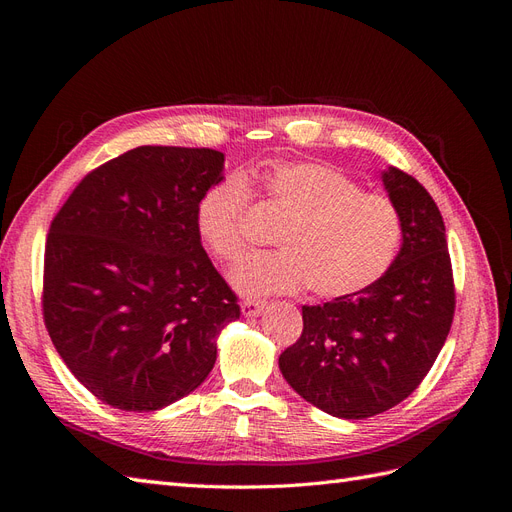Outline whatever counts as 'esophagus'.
Listing matches in <instances>:
<instances>
[{
  "label": "esophagus",
  "mask_w": 512,
  "mask_h": 512,
  "mask_svg": "<svg viewBox=\"0 0 512 512\" xmlns=\"http://www.w3.org/2000/svg\"><path fill=\"white\" fill-rule=\"evenodd\" d=\"M262 309H265V301H258V299H245L241 301V314L252 318V316H258Z\"/></svg>",
  "instance_id": "1"
}]
</instances>
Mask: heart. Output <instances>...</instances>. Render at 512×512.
<instances>
[{
  "label": "heart",
  "instance_id": "b5f03b06",
  "mask_svg": "<svg viewBox=\"0 0 512 512\" xmlns=\"http://www.w3.org/2000/svg\"><path fill=\"white\" fill-rule=\"evenodd\" d=\"M262 192L286 226L282 252L260 254L230 275L243 294H284L309 286L324 301L350 299L378 284L401 245V218L389 198L367 194L342 170L318 162H277ZM250 185L230 175L200 194L196 232L209 254L232 265L243 258Z\"/></svg>",
  "mask_w": 512,
  "mask_h": 512
}]
</instances>
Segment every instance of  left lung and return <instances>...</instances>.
Wrapping results in <instances>:
<instances>
[{
	"label": "left lung",
	"instance_id": "8db88e82",
	"mask_svg": "<svg viewBox=\"0 0 512 512\" xmlns=\"http://www.w3.org/2000/svg\"><path fill=\"white\" fill-rule=\"evenodd\" d=\"M382 183L404 228L391 269L356 297L303 305V333L280 354L292 389L337 418L376 416L404 401L438 359L455 314L438 205L395 166Z\"/></svg>",
	"mask_w": 512,
	"mask_h": 512
}]
</instances>
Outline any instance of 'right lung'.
I'll return each mask as SVG.
<instances>
[{
  "label": "right lung",
  "mask_w": 512,
  "mask_h": 512,
  "mask_svg": "<svg viewBox=\"0 0 512 512\" xmlns=\"http://www.w3.org/2000/svg\"><path fill=\"white\" fill-rule=\"evenodd\" d=\"M222 170L215 149L136 147L91 170L51 222L46 331L108 406L153 412L190 395L215 365L220 331L241 314L194 222Z\"/></svg>",
  "instance_id": "1"
}]
</instances>
